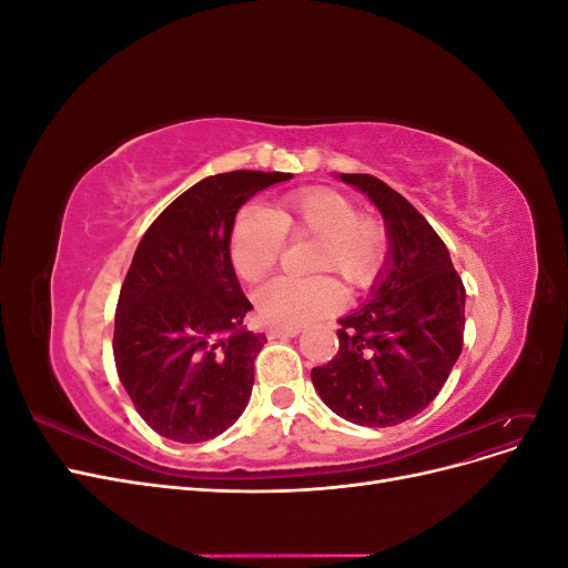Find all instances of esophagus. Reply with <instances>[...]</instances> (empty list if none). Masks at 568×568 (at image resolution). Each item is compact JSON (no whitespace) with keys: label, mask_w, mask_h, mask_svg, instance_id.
Wrapping results in <instances>:
<instances>
[{"label":"esophagus","mask_w":568,"mask_h":568,"mask_svg":"<svg viewBox=\"0 0 568 568\" xmlns=\"http://www.w3.org/2000/svg\"><path fill=\"white\" fill-rule=\"evenodd\" d=\"M298 334H301L298 326H288V329H286V326H270V329H267L270 338H291V336H298Z\"/></svg>","instance_id":"esophagus-1"}]
</instances>
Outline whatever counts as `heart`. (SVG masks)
I'll return each mask as SVG.
<instances>
[{
    "label": "heart",
    "instance_id": "b5f03b06",
    "mask_svg": "<svg viewBox=\"0 0 568 568\" xmlns=\"http://www.w3.org/2000/svg\"><path fill=\"white\" fill-rule=\"evenodd\" d=\"M286 236H315L307 267L336 273L351 288H369L386 265L388 236L379 220L357 213L355 201L332 186H307L272 209L244 205L230 232V261L248 284L263 282L280 263ZM346 288L331 274L282 277L255 294L257 315L270 326H303L336 313Z\"/></svg>",
    "mask_w": 568,
    "mask_h": 568
}]
</instances>
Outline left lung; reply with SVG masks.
<instances>
[{"mask_svg":"<svg viewBox=\"0 0 568 568\" xmlns=\"http://www.w3.org/2000/svg\"><path fill=\"white\" fill-rule=\"evenodd\" d=\"M382 211L388 257L372 301L341 317L338 353L313 369L332 412L359 426H395L428 407L448 382L464 341V284L443 239L386 182L346 175Z\"/></svg>","mask_w":568,"mask_h":568,"instance_id":"8db88e82","label":"left lung"}]
</instances>
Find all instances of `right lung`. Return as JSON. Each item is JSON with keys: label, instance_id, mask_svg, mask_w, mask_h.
Instances as JSON below:
<instances>
[{"label": "right lung", "instance_id": "add662e5", "mask_svg": "<svg viewBox=\"0 0 568 568\" xmlns=\"http://www.w3.org/2000/svg\"><path fill=\"white\" fill-rule=\"evenodd\" d=\"M291 173L234 170L189 186L151 222L115 307L113 357L140 417L178 443H203L242 417L265 336L230 261L236 211Z\"/></svg>", "mask_w": 568, "mask_h": 568}]
</instances>
